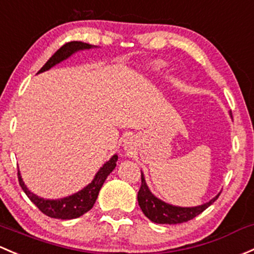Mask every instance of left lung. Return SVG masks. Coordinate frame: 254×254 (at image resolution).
<instances>
[{"instance_id":"8db88e82","label":"left lung","mask_w":254,"mask_h":254,"mask_svg":"<svg viewBox=\"0 0 254 254\" xmlns=\"http://www.w3.org/2000/svg\"><path fill=\"white\" fill-rule=\"evenodd\" d=\"M231 114V113H230ZM219 197L215 196L214 198L210 199L207 203L197 207H176V205L168 204L161 201L149 191L148 186L146 185L145 176L141 172V186L137 193L138 205L142 209L143 214L147 217L149 220L157 224H181L191 220L198 214H201L203 210L207 209L213 202Z\"/></svg>"}]
</instances>
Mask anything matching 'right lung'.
<instances>
[{
  "label": "right lung",
  "mask_w": 254,
  "mask_h": 254,
  "mask_svg": "<svg viewBox=\"0 0 254 254\" xmlns=\"http://www.w3.org/2000/svg\"><path fill=\"white\" fill-rule=\"evenodd\" d=\"M92 45L84 44V42L80 41H70L64 44L52 57L45 63V65L42 66L39 70V73H42L45 70H49L50 68H52L53 65H56L57 63L62 62V61L66 60L69 56L73 55L74 52L80 50H90L92 49ZM117 161H118V156H113L108 162L98 170V173L96 174L95 179L92 180L91 184L86 186V188L82 189L81 191L76 192V193L71 194L69 197H64L61 199H44L41 197H37L36 194H34L33 192H30L26 189V186L24 185L23 180H21V176L18 172V180H19V185L23 189V191L25 192L26 196L29 197L31 202L41 210L44 214H46L47 217L55 218V219H74L81 217L82 214H85L86 212H89L90 209L95 204L96 199H97L98 192H100L101 188H102L103 183L107 179V176L113 172V169L116 168Z\"/></svg>",
  "instance_id": "1"
}]
</instances>
